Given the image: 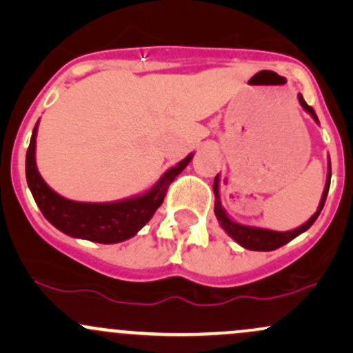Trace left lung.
Wrapping results in <instances>:
<instances>
[{
	"instance_id": "obj_1",
	"label": "left lung",
	"mask_w": 353,
	"mask_h": 353,
	"mask_svg": "<svg viewBox=\"0 0 353 353\" xmlns=\"http://www.w3.org/2000/svg\"><path fill=\"white\" fill-rule=\"evenodd\" d=\"M299 103H301L303 111L309 112L312 119H314L317 124H320L319 117H317V114H315V111L309 106V104L305 103V99L302 98V94H299ZM330 177H332V168H330V157H329V168H327L325 188H323L322 197H320L319 208L314 212V216L309 219V221L303 222L302 225H299V228H295L292 230H283V232H279V230L255 228V225H245V224H241V222L234 221V219L230 217L228 212H225V209L222 208L221 192H219V181H221V179H219V174L216 176V179H214V185H212L214 196H216V201H214V212H216V217H217L219 224H221V228L224 229L225 232H228L229 236L232 237L239 245H242L244 249H249V250L269 252V250L279 249V247L285 245L287 242H290L292 239L301 236L302 232H305V230L309 229L315 221H317L320 210H322L323 204H325L327 194H329Z\"/></svg>"
}]
</instances>
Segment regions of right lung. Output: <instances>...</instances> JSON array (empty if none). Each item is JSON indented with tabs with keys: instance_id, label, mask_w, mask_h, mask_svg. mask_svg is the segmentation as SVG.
Masks as SVG:
<instances>
[{
	"instance_id": "add662e5",
	"label": "right lung",
	"mask_w": 353,
	"mask_h": 353,
	"mask_svg": "<svg viewBox=\"0 0 353 353\" xmlns=\"http://www.w3.org/2000/svg\"><path fill=\"white\" fill-rule=\"evenodd\" d=\"M38 125L39 121L34 125L26 152V181L36 204L43 216L61 232L70 237L86 239L99 244H117L134 237L161 208L171 182L188 168L194 157V152H190L174 168L168 169L151 189L128 199L112 202L71 201L52 190L38 171L36 165Z\"/></svg>"
}]
</instances>
